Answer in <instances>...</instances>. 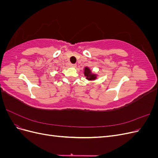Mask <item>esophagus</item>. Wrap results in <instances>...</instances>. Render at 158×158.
<instances>
[{
	"mask_svg": "<svg viewBox=\"0 0 158 158\" xmlns=\"http://www.w3.org/2000/svg\"><path fill=\"white\" fill-rule=\"evenodd\" d=\"M70 66H72V67H73V68H76V66H77V65H76V64H70Z\"/></svg>",
	"mask_w": 158,
	"mask_h": 158,
	"instance_id": "obj_1",
	"label": "esophagus"
}]
</instances>
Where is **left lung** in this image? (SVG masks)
I'll use <instances>...</instances> for the list:
<instances>
[{"label":"left lung","instance_id":"obj_1","mask_svg":"<svg viewBox=\"0 0 158 158\" xmlns=\"http://www.w3.org/2000/svg\"><path fill=\"white\" fill-rule=\"evenodd\" d=\"M84 76H85V78H86L88 80H96L98 75L94 74L92 73V70L89 69V67H85L84 70Z\"/></svg>","mask_w":158,"mask_h":158}]
</instances>
